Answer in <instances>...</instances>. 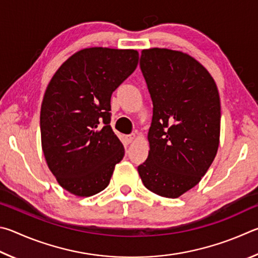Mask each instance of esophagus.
<instances>
[{
  "label": "esophagus",
  "instance_id": "obj_1",
  "mask_svg": "<svg viewBox=\"0 0 258 258\" xmlns=\"http://www.w3.org/2000/svg\"><path fill=\"white\" fill-rule=\"evenodd\" d=\"M136 137H137L136 134H132V135H126V136H124V139L128 144H132L135 139H136Z\"/></svg>",
  "mask_w": 258,
  "mask_h": 258
}]
</instances>
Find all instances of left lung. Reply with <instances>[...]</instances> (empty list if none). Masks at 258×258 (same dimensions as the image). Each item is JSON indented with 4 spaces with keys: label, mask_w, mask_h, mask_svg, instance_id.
Wrapping results in <instances>:
<instances>
[{
    "label": "left lung",
    "mask_w": 258,
    "mask_h": 258,
    "mask_svg": "<svg viewBox=\"0 0 258 258\" xmlns=\"http://www.w3.org/2000/svg\"><path fill=\"white\" fill-rule=\"evenodd\" d=\"M141 69L154 107L148 157L138 173L148 190L178 198L200 183L218 153V86L201 62L181 51L143 49Z\"/></svg>",
    "instance_id": "8db88e82"
}]
</instances>
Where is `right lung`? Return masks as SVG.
Here are the masks:
<instances>
[{
    "mask_svg": "<svg viewBox=\"0 0 258 258\" xmlns=\"http://www.w3.org/2000/svg\"><path fill=\"white\" fill-rule=\"evenodd\" d=\"M136 49L88 47L68 58L45 90L42 150L58 184L89 197L110 183L124 147L113 133L111 96L138 64Z\"/></svg>",
    "mask_w": 258,
    "mask_h": 258,
    "instance_id": "1",
    "label": "right lung"
}]
</instances>
